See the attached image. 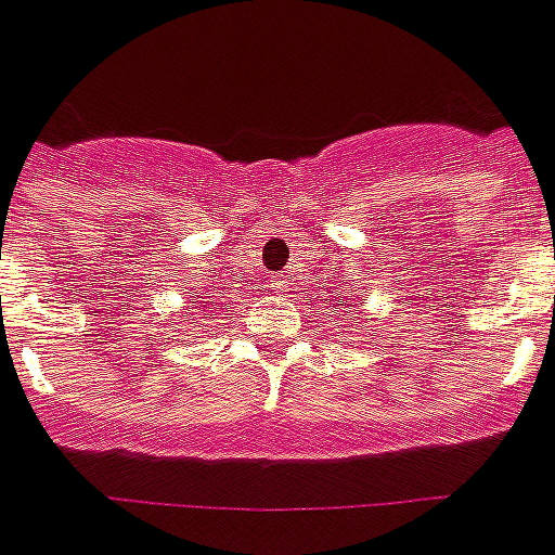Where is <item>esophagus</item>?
<instances>
[{"label":"esophagus","mask_w":555,"mask_h":555,"mask_svg":"<svg viewBox=\"0 0 555 555\" xmlns=\"http://www.w3.org/2000/svg\"><path fill=\"white\" fill-rule=\"evenodd\" d=\"M287 287H291V282H287V276H276V279H270V291L276 293V296H285Z\"/></svg>","instance_id":"esophagus-1"}]
</instances>
